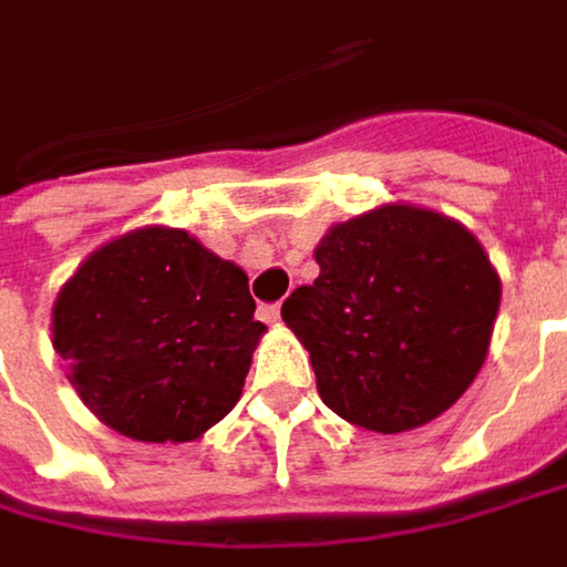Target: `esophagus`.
I'll list each match as a JSON object with an SVG mask.
<instances>
[{"label":"esophagus","mask_w":567,"mask_h":567,"mask_svg":"<svg viewBox=\"0 0 567 567\" xmlns=\"http://www.w3.org/2000/svg\"><path fill=\"white\" fill-rule=\"evenodd\" d=\"M258 316H261L264 322H270V326H277V322H280V306H277V303L261 306V309H258Z\"/></svg>","instance_id":"esophagus-1"}]
</instances>
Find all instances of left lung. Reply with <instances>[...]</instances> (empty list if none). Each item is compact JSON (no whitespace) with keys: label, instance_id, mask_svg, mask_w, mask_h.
Wrapping results in <instances>:
<instances>
[{"label":"left lung","instance_id":"left-lung-1","mask_svg":"<svg viewBox=\"0 0 567 567\" xmlns=\"http://www.w3.org/2000/svg\"><path fill=\"white\" fill-rule=\"evenodd\" d=\"M316 264L280 316L322 403L384 435L442 416L477 378L501 309L481 241L449 216L386 203L332 225Z\"/></svg>","mask_w":567,"mask_h":567}]
</instances>
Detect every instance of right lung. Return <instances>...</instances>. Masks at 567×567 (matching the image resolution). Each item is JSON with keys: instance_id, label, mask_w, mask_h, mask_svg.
I'll list each match as a JSON object with an SVG mask.
<instances>
[{"instance_id": "obj_1", "label": "right lung", "mask_w": 567, "mask_h": 567, "mask_svg": "<svg viewBox=\"0 0 567 567\" xmlns=\"http://www.w3.org/2000/svg\"><path fill=\"white\" fill-rule=\"evenodd\" d=\"M51 332L102 423L138 442H193L238 403L264 322L241 267L183 228L147 225L76 267Z\"/></svg>"}]
</instances>
